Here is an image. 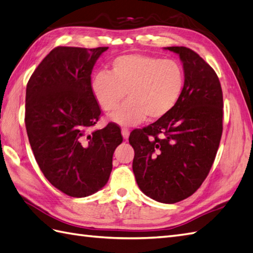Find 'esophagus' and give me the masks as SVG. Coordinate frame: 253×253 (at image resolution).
Returning <instances> with one entry per match:
<instances>
[{
    "mask_svg": "<svg viewBox=\"0 0 253 253\" xmlns=\"http://www.w3.org/2000/svg\"><path fill=\"white\" fill-rule=\"evenodd\" d=\"M121 133H122V136L125 139H127L128 136H130V130H128V128H126V127H123L121 130Z\"/></svg>",
    "mask_w": 253,
    "mask_h": 253,
    "instance_id": "esophagus-1",
    "label": "esophagus"
}]
</instances>
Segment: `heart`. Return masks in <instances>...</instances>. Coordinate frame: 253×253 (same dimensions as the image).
Returning a JSON list of instances; mask_svg holds the SVG:
<instances>
[{
  "label": "heart",
  "instance_id": "heart-1",
  "mask_svg": "<svg viewBox=\"0 0 253 253\" xmlns=\"http://www.w3.org/2000/svg\"><path fill=\"white\" fill-rule=\"evenodd\" d=\"M185 75L176 60L144 54H126L112 60L110 71L100 70L92 79V92L102 108L112 112L128 93L129 100L109 116L120 126H135L148 116L166 117L183 93Z\"/></svg>",
  "mask_w": 253,
  "mask_h": 253
}]
</instances>
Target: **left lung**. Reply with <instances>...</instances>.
I'll return each instance as SVG.
<instances>
[{
  "label": "left lung",
  "instance_id": "8db88e82",
  "mask_svg": "<svg viewBox=\"0 0 253 253\" xmlns=\"http://www.w3.org/2000/svg\"><path fill=\"white\" fill-rule=\"evenodd\" d=\"M179 56L185 84L169 114L131 132L133 172L142 192L175 204L197 190L209 173L223 131V94L211 67L184 46L165 47Z\"/></svg>",
  "mask_w": 253,
  "mask_h": 253
}]
</instances>
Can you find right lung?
<instances>
[{"instance_id": "right-lung-1", "label": "right lung", "mask_w": 253, "mask_h": 253, "mask_svg": "<svg viewBox=\"0 0 253 253\" xmlns=\"http://www.w3.org/2000/svg\"><path fill=\"white\" fill-rule=\"evenodd\" d=\"M108 47L57 46L28 81L25 123L31 149L47 181L71 197H86L107 184L119 126L93 131L100 108L91 74Z\"/></svg>"}]
</instances>
